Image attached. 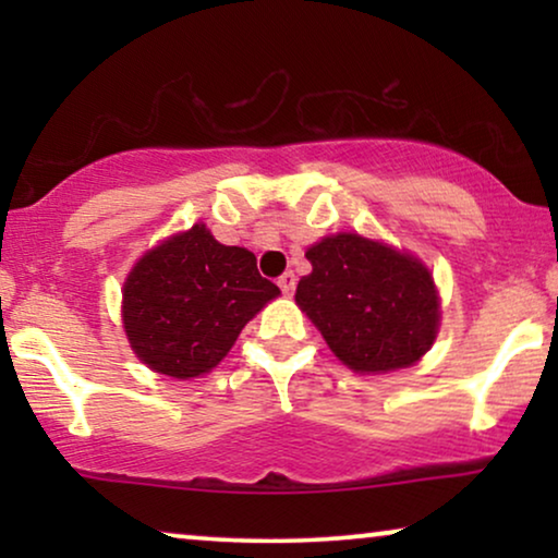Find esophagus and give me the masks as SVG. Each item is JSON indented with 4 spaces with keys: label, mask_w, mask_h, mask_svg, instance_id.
Segmentation results:
<instances>
[{
    "label": "esophagus",
    "mask_w": 558,
    "mask_h": 558,
    "mask_svg": "<svg viewBox=\"0 0 558 558\" xmlns=\"http://www.w3.org/2000/svg\"><path fill=\"white\" fill-rule=\"evenodd\" d=\"M277 284H279V289H281V292H284V294H292V292H294V284H296V277H294L292 271H284V274H281V277L277 279Z\"/></svg>",
    "instance_id": "34e87169"
}]
</instances>
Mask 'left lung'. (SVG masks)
<instances>
[{"mask_svg":"<svg viewBox=\"0 0 558 558\" xmlns=\"http://www.w3.org/2000/svg\"><path fill=\"white\" fill-rule=\"evenodd\" d=\"M294 300L342 363L361 373L414 365L439 327V296L414 256L338 233L307 251Z\"/></svg>","mask_w":558,"mask_h":558,"instance_id":"8db88e82","label":"left lung"}]
</instances>
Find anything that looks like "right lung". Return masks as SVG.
<instances>
[{
  "label": "right lung",
  "instance_id": "1",
  "mask_svg": "<svg viewBox=\"0 0 558 558\" xmlns=\"http://www.w3.org/2000/svg\"><path fill=\"white\" fill-rule=\"evenodd\" d=\"M279 287L246 248L223 246L205 226L151 248L124 281V330L151 371L187 380L223 361Z\"/></svg>",
  "mask_w": 558,
  "mask_h": 558
}]
</instances>
